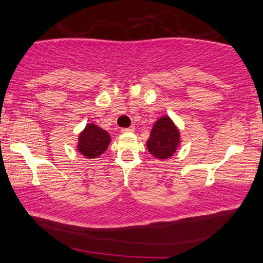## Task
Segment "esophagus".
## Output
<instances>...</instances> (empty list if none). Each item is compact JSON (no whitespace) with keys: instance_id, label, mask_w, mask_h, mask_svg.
Wrapping results in <instances>:
<instances>
[{"instance_id":"1","label":"esophagus","mask_w":263,"mask_h":263,"mask_svg":"<svg viewBox=\"0 0 263 263\" xmlns=\"http://www.w3.org/2000/svg\"><path fill=\"white\" fill-rule=\"evenodd\" d=\"M135 130V127L132 126V127H128V128H122L121 132L122 133H133Z\"/></svg>"}]
</instances>
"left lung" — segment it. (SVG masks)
Returning <instances> with one entry per match:
<instances>
[{
    "mask_svg": "<svg viewBox=\"0 0 263 263\" xmlns=\"http://www.w3.org/2000/svg\"><path fill=\"white\" fill-rule=\"evenodd\" d=\"M180 144L179 129L170 116L163 115L153 126L147 141L149 153L157 160H167L174 156Z\"/></svg>",
    "mask_w": 263,
    "mask_h": 263,
    "instance_id": "obj_1",
    "label": "left lung"
}]
</instances>
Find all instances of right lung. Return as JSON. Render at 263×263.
Here are the masks:
<instances>
[{
	"label": "right lung",
	"instance_id": "obj_1",
	"mask_svg": "<svg viewBox=\"0 0 263 263\" xmlns=\"http://www.w3.org/2000/svg\"><path fill=\"white\" fill-rule=\"evenodd\" d=\"M110 135L98 124L87 123L78 136L77 150L86 158H97L106 152L110 143Z\"/></svg>",
	"mask_w": 263,
	"mask_h": 263
}]
</instances>
